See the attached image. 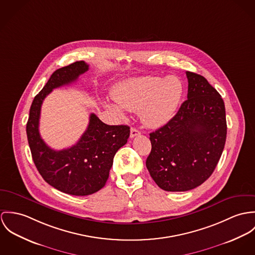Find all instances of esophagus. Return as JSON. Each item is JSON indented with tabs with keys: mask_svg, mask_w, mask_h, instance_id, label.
Returning a JSON list of instances; mask_svg holds the SVG:
<instances>
[{
	"mask_svg": "<svg viewBox=\"0 0 255 255\" xmlns=\"http://www.w3.org/2000/svg\"><path fill=\"white\" fill-rule=\"evenodd\" d=\"M141 134V132L138 130V129H136V128H131V131H130V137L131 138H134V137H136V136H139Z\"/></svg>",
	"mask_w": 255,
	"mask_h": 255,
	"instance_id": "esophagus-1",
	"label": "esophagus"
}]
</instances>
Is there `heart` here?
<instances>
[{"label":"heart","instance_id":"obj_1","mask_svg":"<svg viewBox=\"0 0 255 255\" xmlns=\"http://www.w3.org/2000/svg\"><path fill=\"white\" fill-rule=\"evenodd\" d=\"M183 95V85L175 76H144L128 79L116 86L113 99L105 102L108 110L124 117L125 112L138 113L141 122L150 128L166 124L175 114Z\"/></svg>","mask_w":255,"mask_h":255}]
</instances>
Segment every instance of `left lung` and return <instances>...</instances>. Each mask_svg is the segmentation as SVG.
Masks as SVG:
<instances>
[{
  "label": "left lung",
  "instance_id": "1",
  "mask_svg": "<svg viewBox=\"0 0 255 255\" xmlns=\"http://www.w3.org/2000/svg\"><path fill=\"white\" fill-rule=\"evenodd\" d=\"M188 100L164 126L149 134L145 165L156 185L186 192L205 182L224 149L226 112L220 94L201 75L187 71Z\"/></svg>",
  "mask_w": 255,
  "mask_h": 255
}]
</instances>
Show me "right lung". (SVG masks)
Masks as SVG:
<instances>
[{"mask_svg":"<svg viewBox=\"0 0 255 255\" xmlns=\"http://www.w3.org/2000/svg\"><path fill=\"white\" fill-rule=\"evenodd\" d=\"M88 69L89 65L81 60L56 70L34 98L26 124L29 147L36 168L49 185L72 196L92 195L106 185L114 155L130 136L129 126L108 125L92 114L80 140L68 148L55 150L41 138L39 120L44 99L54 89L77 81Z\"/></svg>","mask_w":255,"mask_h":255,"instance_id":"add662e5","label":"right lung"}]
</instances>
